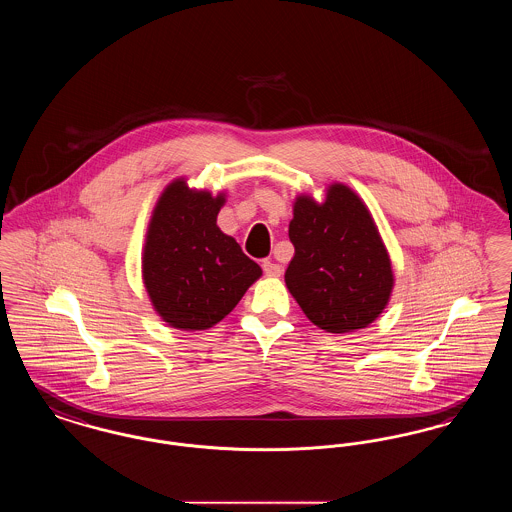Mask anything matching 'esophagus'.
<instances>
[{
	"label": "esophagus",
	"instance_id": "esophagus-1",
	"mask_svg": "<svg viewBox=\"0 0 512 512\" xmlns=\"http://www.w3.org/2000/svg\"><path fill=\"white\" fill-rule=\"evenodd\" d=\"M263 270L267 276H280L282 274V267L276 265L274 261H263Z\"/></svg>",
	"mask_w": 512,
	"mask_h": 512
}]
</instances>
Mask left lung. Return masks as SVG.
<instances>
[{"instance_id": "obj_1", "label": "left lung", "mask_w": 512, "mask_h": 512, "mask_svg": "<svg viewBox=\"0 0 512 512\" xmlns=\"http://www.w3.org/2000/svg\"><path fill=\"white\" fill-rule=\"evenodd\" d=\"M286 286L307 318L330 334L366 328L393 288L390 255L361 197L332 184L322 203L299 195Z\"/></svg>"}]
</instances>
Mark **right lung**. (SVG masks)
Returning <instances> with one entry per match:
<instances>
[{"mask_svg":"<svg viewBox=\"0 0 512 512\" xmlns=\"http://www.w3.org/2000/svg\"><path fill=\"white\" fill-rule=\"evenodd\" d=\"M224 195L174 180L147 228L144 284L159 317L178 330H207L226 317L263 274L240 244L222 234Z\"/></svg>","mask_w":512,"mask_h":512,"instance_id":"obj_1","label":"right lung"}]
</instances>
